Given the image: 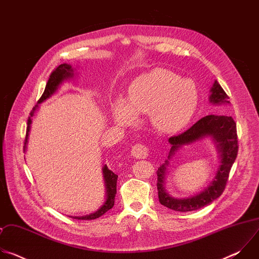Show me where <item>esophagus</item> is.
<instances>
[{
  "label": "esophagus",
  "instance_id": "1",
  "mask_svg": "<svg viewBox=\"0 0 259 259\" xmlns=\"http://www.w3.org/2000/svg\"><path fill=\"white\" fill-rule=\"evenodd\" d=\"M131 155L136 159H144L149 156V147L142 143H136L132 146Z\"/></svg>",
  "mask_w": 259,
  "mask_h": 259
}]
</instances>
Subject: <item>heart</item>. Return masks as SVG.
<instances>
[{"mask_svg":"<svg viewBox=\"0 0 259 259\" xmlns=\"http://www.w3.org/2000/svg\"><path fill=\"white\" fill-rule=\"evenodd\" d=\"M197 101L198 92L193 82L181 81L174 72L156 68L132 82L128 99H117L114 116L118 123L128 125L136 120V114L150 112L155 128L171 133L190 121Z\"/></svg>","mask_w":259,"mask_h":259,"instance_id":"heart-1","label":"heart"}]
</instances>
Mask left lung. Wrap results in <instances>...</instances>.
Segmentation results:
<instances>
[{
	"mask_svg": "<svg viewBox=\"0 0 259 259\" xmlns=\"http://www.w3.org/2000/svg\"><path fill=\"white\" fill-rule=\"evenodd\" d=\"M229 98L230 97L225 92L223 87L217 81H215L213 87L211 88L210 102L216 104L230 103ZM204 136H212L214 140L218 142L217 146L221 153V164L211 186H209L199 195L192 198L177 200L170 197L165 193L164 190V177L166 166L168 165V161H166V163L160 166L157 171L159 201L165 207L179 212L194 211L209 205L224 193L230 176L231 168L238 156L239 150L237 124L232 117L208 115L200 119L187 131L179 135L171 136L169 138V142L172 144L170 155H172L181 145L191 143Z\"/></svg>",
	"mask_w": 259,
	"mask_h": 259,
	"instance_id": "1",
	"label": "left lung"
}]
</instances>
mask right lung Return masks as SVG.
Wrapping results in <instances>:
<instances>
[{"label": "right lung", "mask_w": 259, "mask_h": 259, "mask_svg": "<svg viewBox=\"0 0 259 259\" xmlns=\"http://www.w3.org/2000/svg\"><path fill=\"white\" fill-rule=\"evenodd\" d=\"M72 69H71V66L66 64V63H63V64H60L58 65L50 75V78L46 84V88H45V91L44 93L42 94L41 98L39 99V103L43 102L44 100H46L47 98H49L58 88V86L62 83V81L70 76H72ZM36 106H38V104H36L32 110L29 114V117L27 119V127H26V134H25V139H24V146H23V151H25V146H26V143H27V136H28V132H29V129H30V123H31V117L33 116V113L34 110L36 108ZM103 176H104V180H105V186H106V192H107V195H106V201L105 203L103 204V206L98 209L96 212L94 213H91L89 215H85V216H76L73 217L75 219H82V220H92V219H96L98 217H100L101 215H103L105 212H107L109 209H112L114 207V204H115V197H116V194H117V179H118V175L115 174L112 170H109L107 168L106 165H104L103 167Z\"/></svg>", "instance_id": "obj_1"}]
</instances>
